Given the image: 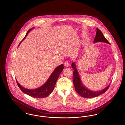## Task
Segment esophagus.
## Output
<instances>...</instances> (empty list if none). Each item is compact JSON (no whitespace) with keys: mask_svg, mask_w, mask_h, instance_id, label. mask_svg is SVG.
<instances>
[{"mask_svg":"<svg viewBox=\"0 0 125 125\" xmlns=\"http://www.w3.org/2000/svg\"><path fill=\"white\" fill-rule=\"evenodd\" d=\"M70 65V64L68 62V61H66L65 62V64H64V66H65V67H68Z\"/></svg>","mask_w":125,"mask_h":125,"instance_id":"1","label":"esophagus"}]
</instances>
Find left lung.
I'll list each match as a JSON object with an SVG mask.
<instances>
[{"label": "left lung", "mask_w": 125, "mask_h": 125, "mask_svg": "<svg viewBox=\"0 0 125 125\" xmlns=\"http://www.w3.org/2000/svg\"><path fill=\"white\" fill-rule=\"evenodd\" d=\"M97 42H104L110 44V42L107 41V39L104 36L101 30L97 28H96V36L94 40V43ZM72 67L74 69V71L73 72V83L74 86V88L76 91L82 97H83L84 98L95 97L96 96L101 95V94H103V93H104L109 88L110 84H109L107 87H106L104 89H102L101 91H92V90H90V89L86 88L85 87L83 86L80 77L79 76V73L76 69V65L74 62L72 63Z\"/></svg>", "instance_id": "obj_1"}]
</instances>
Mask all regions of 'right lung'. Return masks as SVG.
Segmentation results:
<instances>
[{"instance_id": "1", "label": "right lung", "mask_w": 125, "mask_h": 125, "mask_svg": "<svg viewBox=\"0 0 125 125\" xmlns=\"http://www.w3.org/2000/svg\"><path fill=\"white\" fill-rule=\"evenodd\" d=\"M33 28H32V29L28 30L26 36H25L22 40L20 42L18 46L21 44V42L26 37L29 32L32 30ZM63 69H64V65L63 64L59 65L58 67H57L55 69L53 73H52L50 77L49 78V79H48L46 82L43 85H42L41 87L36 89H26L25 88H23L22 86H21L19 83H18L17 81H16V82L19 88L23 92H24L25 94L34 98H44L45 97L48 96L50 94H51L52 92L53 91L54 89V87L57 82V81L59 77L60 73L63 71Z\"/></svg>"}]
</instances>
